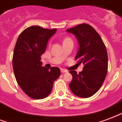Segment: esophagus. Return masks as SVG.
Wrapping results in <instances>:
<instances>
[{"instance_id":"34e87169","label":"esophagus","mask_w":122,"mask_h":122,"mask_svg":"<svg viewBox=\"0 0 122 122\" xmlns=\"http://www.w3.org/2000/svg\"><path fill=\"white\" fill-rule=\"evenodd\" d=\"M61 73H66V72H68V70H66L65 69H63V68H61Z\"/></svg>"}]
</instances>
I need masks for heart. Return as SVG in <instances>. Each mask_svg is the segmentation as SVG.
<instances>
[{
	"mask_svg": "<svg viewBox=\"0 0 122 122\" xmlns=\"http://www.w3.org/2000/svg\"><path fill=\"white\" fill-rule=\"evenodd\" d=\"M69 40H71V39L69 38H65V40H64V41H69ZM63 41V42H64Z\"/></svg>",
	"mask_w": 122,
	"mask_h": 122,
	"instance_id": "obj_1",
	"label": "heart"
}]
</instances>
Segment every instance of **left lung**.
Wrapping results in <instances>:
<instances>
[{"label": "left lung", "mask_w": 122, "mask_h": 122, "mask_svg": "<svg viewBox=\"0 0 122 122\" xmlns=\"http://www.w3.org/2000/svg\"><path fill=\"white\" fill-rule=\"evenodd\" d=\"M73 34L79 48L75 59L82 63V71L77 73L70 70L72 80L69 87L73 94L88 98L98 92L104 81L108 68L107 50L100 35L93 27L86 24H79L66 30Z\"/></svg>", "instance_id": "1"}]
</instances>
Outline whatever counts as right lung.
<instances>
[{"mask_svg": "<svg viewBox=\"0 0 122 122\" xmlns=\"http://www.w3.org/2000/svg\"><path fill=\"white\" fill-rule=\"evenodd\" d=\"M57 29L31 26L18 36L14 49L13 68L16 80L24 93L34 99H43L52 92L54 82L59 77L58 67L42 66L41 56L47 42Z\"/></svg>", "mask_w": 122, "mask_h": 122, "instance_id": "add662e5", "label": "right lung"}]
</instances>
